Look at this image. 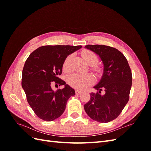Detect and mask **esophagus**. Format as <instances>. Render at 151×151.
<instances>
[{"label":"esophagus","instance_id":"1","mask_svg":"<svg viewBox=\"0 0 151 151\" xmlns=\"http://www.w3.org/2000/svg\"><path fill=\"white\" fill-rule=\"evenodd\" d=\"M75 93H76V94H81L82 92H81V91H79V90H76Z\"/></svg>","mask_w":151,"mask_h":151}]
</instances>
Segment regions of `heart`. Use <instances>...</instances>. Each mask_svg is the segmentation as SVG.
Masks as SVG:
<instances>
[{
  "mask_svg": "<svg viewBox=\"0 0 151 151\" xmlns=\"http://www.w3.org/2000/svg\"><path fill=\"white\" fill-rule=\"evenodd\" d=\"M82 56H83L84 60L91 65L92 69L99 72L100 71V68L95 65L98 61V58L94 52L91 51V50H84L82 52ZM73 55H68L63 61V70L65 72H69L71 69V62L72 60ZM94 81L93 76L90 74H73L68 77V83L72 88L77 89L83 90L86 89L91 84H92Z\"/></svg>",
  "mask_w": 151,
  "mask_h": 151,
  "instance_id": "obj_1",
  "label": "heart"
}]
</instances>
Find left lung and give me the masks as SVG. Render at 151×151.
<instances>
[{
  "mask_svg": "<svg viewBox=\"0 0 151 151\" xmlns=\"http://www.w3.org/2000/svg\"><path fill=\"white\" fill-rule=\"evenodd\" d=\"M85 47L98 55L104 65L101 79L94 87L97 92L90 94L85 111L95 121L108 123L119 116L129 101L132 71L124 55L116 48L100 45Z\"/></svg>",
  "mask_w": 151,
  "mask_h": 151,
  "instance_id": "1",
  "label": "left lung"
}]
</instances>
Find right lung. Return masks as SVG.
<instances>
[{"mask_svg": "<svg viewBox=\"0 0 151 151\" xmlns=\"http://www.w3.org/2000/svg\"><path fill=\"white\" fill-rule=\"evenodd\" d=\"M81 45H47L32 52L25 62L21 84L29 106L38 118L46 122L60 117L65 111L67 102L75 91L58 76L62 74L65 58L80 49ZM54 81L63 89L56 91L51 85Z\"/></svg>", "mask_w": 151, "mask_h": 151, "instance_id": "right-lung-1", "label": "right lung"}]
</instances>
